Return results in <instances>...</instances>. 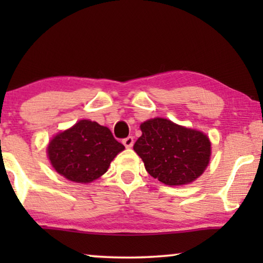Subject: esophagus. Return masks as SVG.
Returning a JSON list of instances; mask_svg holds the SVG:
<instances>
[{"mask_svg": "<svg viewBox=\"0 0 263 263\" xmlns=\"http://www.w3.org/2000/svg\"><path fill=\"white\" fill-rule=\"evenodd\" d=\"M122 142H123V145L127 147V148H130V147L134 145V138H133V136H128V138L122 140Z\"/></svg>", "mask_w": 263, "mask_h": 263, "instance_id": "obj_1", "label": "esophagus"}]
</instances>
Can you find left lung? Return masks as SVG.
Listing matches in <instances>:
<instances>
[{
	"label": "left lung",
	"instance_id": "obj_1",
	"mask_svg": "<svg viewBox=\"0 0 263 263\" xmlns=\"http://www.w3.org/2000/svg\"><path fill=\"white\" fill-rule=\"evenodd\" d=\"M134 151L148 174L167 185L195 181L210 163L211 142L203 133L153 118L141 124Z\"/></svg>",
	"mask_w": 263,
	"mask_h": 263
}]
</instances>
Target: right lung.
Masks as SVG:
<instances>
[{"label": "right lung", "instance_id": "add662e5", "mask_svg": "<svg viewBox=\"0 0 263 263\" xmlns=\"http://www.w3.org/2000/svg\"><path fill=\"white\" fill-rule=\"evenodd\" d=\"M123 149L109 128L82 120L50 141L48 156L60 175L77 183H89L105 174Z\"/></svg>", "mask_w": 263, "mask_h": 263}]
</instances>
